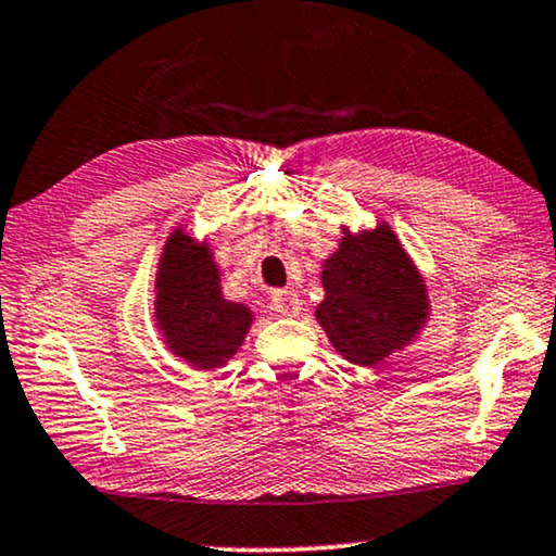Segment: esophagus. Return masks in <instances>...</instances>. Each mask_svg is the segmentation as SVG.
I'll list each match as a JSON object with an SVG mask.
<instances>
[{"label": "esophagus", "instance_id": "1", "mask_svg": "<svg viewBox=\"0 0 556 556\" xmlns=\"http://www.w3.org/2000/svg\"><path fill=\"white\" fill-rule=\"evenodd\" d=\"M271 307L279 317H298L302 309V300L292 290H279L271 294Z\"/></svg>", "mask_w": 556, "mask_h": 556}]
</instances>
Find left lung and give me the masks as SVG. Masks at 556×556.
<instances>
[{"instance_id": "8db88e82", "label": "left lung", "mask_w": 556, "mask_h": 556, "mask_svg": "<svg viewBox=\"0 0 556 556\" xmlns=\"http://www.w3.org/2000/svg\"><path fill=\"white\" fill-rule=\"evenodd\" d=\"M325 298L315 309L325 336L348 364L379 366L404 351L429 323L425 277L387 220L351 231L323 262Z\"/></svg>"}]
</instances>
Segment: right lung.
<instances>
[{
    "instance_id": "right-lung-1",
    "label": "right lung",
    "mask_w": 556,
    "mask_h": 556,
    "mask_svg": "<svg viewBox=\"0 0 556 556\" xmlns=\"http://www.w3.org/2000/svg\"><path fill=\"white\" fill-rule=\"evenodd\" d=\"M152 317L167 351L198 371L226 366L254 323L249 305L226 300L213 249L190 226H177L162 247Z\"/></svg>"
}]
</instances>
